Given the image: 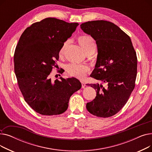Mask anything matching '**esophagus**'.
<instances>
[{
    "instance_id": "obj_1",
    "label": "esophagus",
    "mask_w": 152,
    "mask_h": 152,
    "mask_svg": "<svg viewBox=\"0 0 152 152\" xmlns=\"http://www.w3.org/2000/svg\"><path fill=\"white\" fill-rule=\"evenodd\" d=\"M81 83L82 84V88H84V87L86 86L85 82L84 81H81Z\"/></svg>"
}]
</instances>
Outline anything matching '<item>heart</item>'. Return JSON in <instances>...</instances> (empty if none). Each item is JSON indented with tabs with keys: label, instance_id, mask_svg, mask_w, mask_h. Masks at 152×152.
I'll use <instances>...</instances> for the list:
<instances>
[{
	"label": "heart",
	"instance_id": "b5f03b06",
	"mask_svg": "<svg viewBox=\"0 0 152 152\" xmlns=\"http://www.w3.org/2000/svg\"><path fill=\"white\" fill-rule=\"evenodd\" d=\"M77 41L85 53L95 49V42L93 38L89 36H79L77 39ZM66 45L67 42H64L62 45L59 51V54L60 55H63ZM66 70L68 74L72 76L77 78H83L86 76L87 72L89 71V67L86 65L71 63L67 66Z\"/></svg>",
	"mask_w": 152,
	"mask_h": 152
}]
</instances>
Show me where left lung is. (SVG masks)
Listing matches in <instances>:
<instances>
[{"mask_svg":"<svg viewBox=\"0 0 152 152\" xmlns=\"http://www.w3.org/2000/svg\"><path fill=\"white\" fill-rule=\"evenodd\" d=\"M96 41L97 57L91 76L107 84H90L96 97L87 103L89 113L108 118L117 113L127 103L134 89L137 59L131 38L114 23L97 20L80 25Z\"/></svg>","mask_w":152,"mask_h":152,"instance_id":"left-lung-1","label":"left lung"}]
</instances>
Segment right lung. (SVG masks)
<instances>
[{"mask_svg":"<svg viewBox=\"0 0 152 152\" xmlns=\"http://www.w3.org/2000/svg\"><path fill=\"white\" fill-rule=\"evenodd\" d=\"M78 25L55 18H45L27 28L16 47L14 68L19 88L28 104L39 114L64 113L71 95L81 88V83L75 77H60L53 81L50 76L60 48Z\"/></svg>","mask_w":152,"mask_h":152,"instance_id":"obj_1","label":"right lung"}]
</instances>
